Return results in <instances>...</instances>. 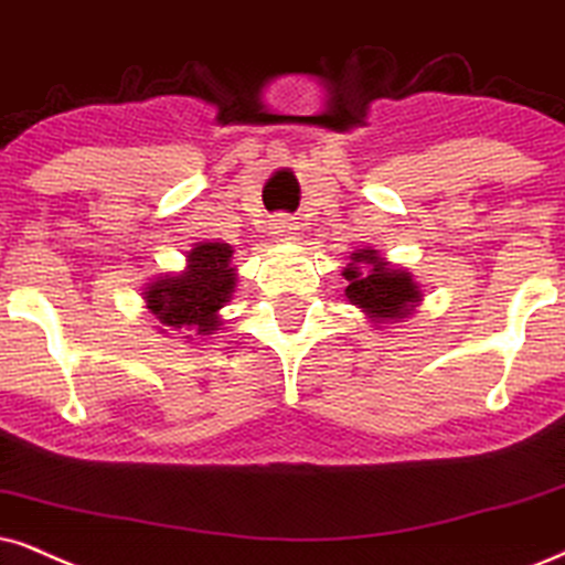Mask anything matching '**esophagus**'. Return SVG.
<instances>
[{
    "mask_svg": "<svg viewBox=\"0 0 565 565\" xmlns=\"http://www.w3.org/2000/svg\"><path fill=\"white\" fill-rule=\"evenodd\" d=\"M270 234H274L278 242L297 239L299 237V221L295 216H284L281 213V216H276L274 224H270Z\"/></svg>",
    "mask_w": 565,
    "mask_h": 565,
    "instance_id": "34e87169",
    "label": "esophagus"
}]
</instances>
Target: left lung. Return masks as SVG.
I'll return each mask as SVG.
<instances>
[{"label": "left lung", "mask_w": 565, "mask_h": 565, "mask_svg": "<svg viewBox=\"0 0 565 565\" xmlns=\"http://www.w3.org/2000/svg\"><path fill=\"white\" fill-rule=\"evenodd\" d=\"M341 276L347 278L349 302L360 307L377 328L404 323L423 302V289L409 270L391 266L377 249H354Z\"/></svg>", "instance_id": "1"}]
</instances>
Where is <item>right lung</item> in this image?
Here are the masks:
<instances>
[{
	"mask_svg": "<svg viewBox=\"0 0 565 565\" xmlns=\"http://www.w3.org/2000/svg\"><path fill=\"white\" fill-rule=\"evenodd\" d=\"M234 247L226 242H198L188 253V266L177 274H161L146 284L142 299L161 326L182 341L209 339L221 328V307L232 302L237 289Z\"/></svg>",
	"mask_w": 565,
	"mask_h": 565,
	"instance_id": "obj_1",
	"label": "right lung"
}]
</instances>
